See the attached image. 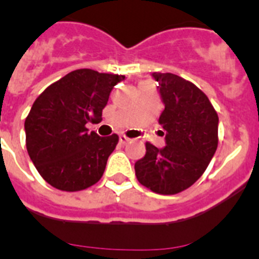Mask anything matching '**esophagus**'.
<instances>
[{
    "label": "esophagus",
    "instance_id": "1",
    "mask_svg": "<svg viewBox=\"0 0 259 259\" xmlns=\"http://www.w3.org/2000/svg\"><path fill=\"white\" fill-rule=\"evenodd\" d=\"M128 141H130V139H128L127 136H124V135H120V136H119V143L120 144H125L128 143Z\"/></svg>",
    "mask_w": 259,
    "mask_h": 259
}]
</instances>
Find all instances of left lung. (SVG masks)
I'll return each instance as SVG.
<instances>
[{"instance_id": "8db88e82", "label": "left lung", "mask_w": 259, "mask_h": 259, "mask_svg": "<svg viewBox=\"0 0 259 259\" xmlns=\"http://www.w3.org/2000/svg\"><path fill=\"white\" fill-rule=\"evenodd\" d=\"M164 110L159 124L166 146L146 143L144 158L135 163L137 180L159 194L189 188L209 166L218 146V114L205 93L178 75L153 72Z\"/></svg>"}]
</instances>
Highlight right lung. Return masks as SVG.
Here are the masks:
<instances>
[{
  "label": "right lung",
  "mask_w": 259,
  "mask_h": 259,
  "mask_svg": "<svg viewBox=\"0 0 259 259\" xmlns=\"http://www.w3.org/2000/svg\"><path fill=\"white\" fill-rule=\"evenodd\" d=\"M123 75L75 70L48 87L24 122L31 161L52 187L76 192L101 179L118 135L100 137L87 123L101 122L110 92Z\"/></svg>",
  "instance_id": "obj_1"
}]
</instances>
